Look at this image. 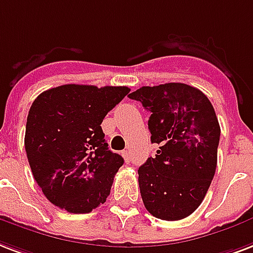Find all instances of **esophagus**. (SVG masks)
I'll return each instance as SVG.
<instances>
[{"mask_svg": "<svg viewBox=\"0 0 253 253\" xmlns=\"http://www.w3.org/2000/svg\"><path fill=\"white\" fill-rule=\"evenodd\" d=\"M122 155H123V158H125L126 163H128V162H130V152H128V150H125V151H122Z\"/></svg>", "mask_w": 253, "mask_h": 253, "instance_id": "obj_1", "label": "esophagus"}]
</instances>
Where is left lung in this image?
Returning <instances> with one entry per match:
<instances>
[{"instance_id":"1","label":"left lung","mask_w":253,"mask_h":253,"mask_svg":"<svg viewBox=\"0 0 253 253\" xmlns=\"http://www.w3.org/2000/svg\"><path fill=\"white\" fill-rule=\"evenodd\" d=\"M128 98L151 113L148 130L159 146L138 169L144 207L162 220L190 216L216 169L220 126L213 106L199 88L179 82L143 86Z\"/></svg>"}]
</instances>
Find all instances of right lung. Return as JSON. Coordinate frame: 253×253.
I'll use <instances>...</instances> for the list:
<instances>
[{"label":"right lung","mask_w":253,"mask_h":253,"mask_svg":"<svg viewBox=\"0 0 253 253\" xmlns=\"http://www.w3.org/2000/svg\"><path fill=\"white\" fill-rule=\"evenodd\" d=\"M130 92L126 86L62 84L29 110L25 150L43 195L71 213H87L110 195L123 158L110 151L101 123Z\"/></svg>","instance_id":"right-lung-1"}]
</instances>
